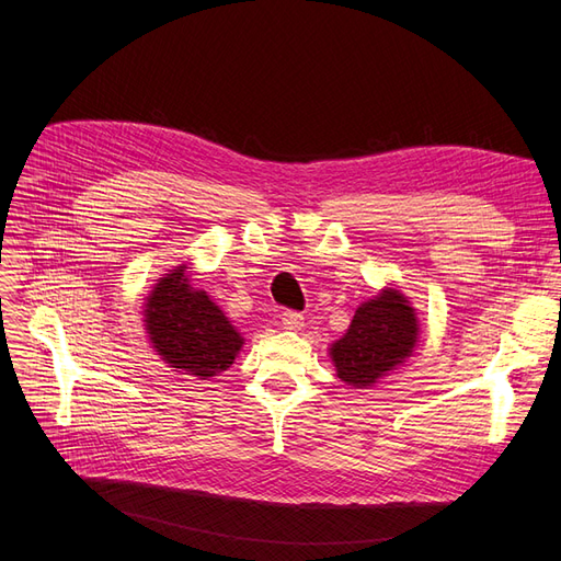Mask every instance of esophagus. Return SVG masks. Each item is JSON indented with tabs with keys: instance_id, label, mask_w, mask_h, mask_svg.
Returning a JSON list of instances; mask_svg holds the SVG:
<instances>
[{
	"instance_id": "1",
	"label": "esophagus",
	"mask_w": 561,
	"mask_h": 561,
	"mask_svg": "<svg viewBox=\"0 0 561 561\" xmlns=\"http://www.w3.org/2000/svg\"><path fill=\"white\" fill-rule=\"evenodd\" d=\"M302 322H305V318H302L300 311H296V309H284L282 311V325L286 330H300Z\"/></svg>"
}]
</instances>
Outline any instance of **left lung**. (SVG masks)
Returning a JSON list of instances; mask_svg holds the SVG:
<instances>
[{
  "mask_svg": "<svg viewBox=\"0 0 561 561\" xmlns=\"http://www.w3.org/2000/svg\"><path fill=\"white\" fill-rule=\"evenodd\" d=\"M416 339L419 320L414 309L402 293L385 290L357 309L347 334L330 347V355L343 381L366 389L400 366L411 355Z\"/></svg>",
  "mask_w": 561,
  "mask_h": 561,
  "instance_id": "left-lung-1",
  "label": "left lung"
}]
</instances>
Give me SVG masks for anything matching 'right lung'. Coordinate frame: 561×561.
Masks as SVG:
<instances>
[{
    "instance_id": "1",
    "label": "right lung",
    "mask_w": 561,
    "mask_h": 561,
    "mask_svg": "<svg viewBox=\"0 0 561 561\" xmlns=\"http://www.w3.org/2000/svg\"><path fill=\"white\" fill-rule=\"evenodd\" d=\"M145 328L165 364L199 379L227 370L243 345L220 307L193 290L184 265L159 279L147 298Z\"/></svg>"
}]
</instances>
